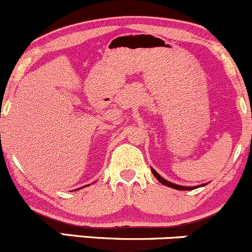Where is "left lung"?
Wrapping results in <instances>:
<instances>
[{"label": "left lung", "mask_w": 252, "mask_h": 252, "mask_svg": "<svg viewBox=\"0 0 252 252\" xmlns=\"http://www.w3.org/2000/svg\"><path fill=\"white\" fill-rule=\"evenodd\" d=\"M151 171H152V174L155 175L156 179L158 180V181L160 182V184H163L164 186H168V187H171V189H179V190H190V189H198V187H203V186H206V184H203V185H199V186H193V187H189V186H181V185H176V184H173V182L168 181V180L163 179V177L160 176L159 174L157 173V171L155 170L153 168H151Z\"/></svg>", "instance_id": "8db88e82"}]
</instances>
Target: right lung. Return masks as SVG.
Here are the masks:
<instances>
[{
  "mask_svg": "<svg viewBox=\"0 0 252 252\" xmlns=\"http://www.w3.org/2000/svg\"><path fill=\"white\" fill-rule=\"evenodd\" d=\"M88 186H89V185H88ZM83 187H84V186H83ZM75 190H77V189H75Z\"/></svg>",
  "mask_w": 252,
  "mask_h": 252,
  "instance_id": "right-lung-1",
  "label": "right lung"
}]
</instances>
